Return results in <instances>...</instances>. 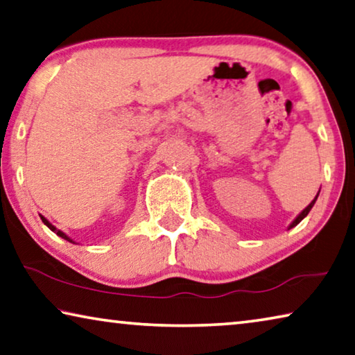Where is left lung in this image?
Listing matches in <instances>:
<instances>
[{
  "instance_id": "1",
  "label": "left lung",
  "mask_w": 355,
  "mask_h": 355,
  "mask_svg": "<svg viewBox=\"0 0 355 355\" xmlns=\"http://www.w3.org/2000/svg\"><path fill=\"white\" fill-rule=\"evenodd\" d=\"M318 196H319V193L316 194V198H314L313 200H311V204H309L306 208H305V210H302V213H299V215H297V218L294 219V221H292L291 224H289V227L288 229H292V227H295L297 226V224H299L300 221H302V219L303 218H305L306 215H308V213H309V210H311V208H313V205H314V202H316L318 200Z\"/></svg>"
}]
</instances>
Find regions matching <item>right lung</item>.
Segmentation results:
<instances>
[{
	"mask_svg": "<svg viewBox=\"0 0 355 355\" xmlns=\"http://www.w3.org/2000/svg\"><path fill=\"white\" fill-rule=\"evenodd\" d=\"M39 216H41V219H42V223L44 224H46V226L50 229V230H52V232H55L56 235H58V237H61V239H64V240H67V241H71V243H76V241L74 240H72L71 237H69V235H66L64 232H63V230H60V229H56L55 226H53V224L52 223H50L49 221V219L46 218V216H42V215H39Z\"/></svg>",
	"mask_w": 355,
	"mask_h": 355,
	"instance_id": "1",
	"label": "right lung"
}]
</instances>
